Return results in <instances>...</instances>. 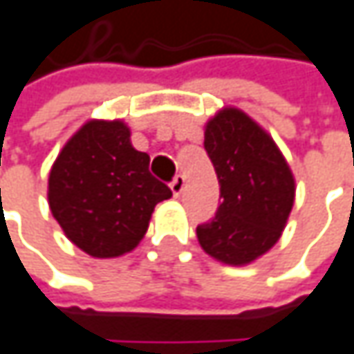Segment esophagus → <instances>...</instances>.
Segmentation results:
<instances>
[{"mask_svg": "<svg viewBox=\"0 0 354 354\" xmlns=\"http://www.w3.org/2000/svg\"><path fill=\"white\" fill-rule=\"evenodd\" d=\"M183 189H185V177H183V175H177V177L171 181V191H173L175 197H179V195L183 193Z\"/></svg>", "mask_w": 354, "mask_h": 354, "instance_id": "esophagus-1", "label": "esophagus"}]
</instances>
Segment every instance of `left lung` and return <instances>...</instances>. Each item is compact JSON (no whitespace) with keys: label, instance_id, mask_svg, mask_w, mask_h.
I'll return each instance as SVG.
<instances>
[{"label":"left lung","instance_id":"1","mask_svg":"<svg viewBox=\"0 0 354 354\" xmlns=\"http://www.w3.org/2000/svg\"><path fill=\"white\" fill-rule=\"evenodd\" d=\"M203 147L219 181L221 203L197 225L201 248L223 264L254 262L280 240L294 205V177L264 129L240 109H223L205 124Z\"/></svg>","mask_w":354,"mask_h":354}]
</instances>
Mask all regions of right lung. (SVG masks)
Instances as JSON below:
<instances>
[{"instance_id": "add662e5", "label": "right lung", "mask_w": 354, "mask_h": 354, "mask_svg": "<svg viewBox=\"0 0 354 354\" xmlns=\"http://www.w3.org/2000/svg\"><path fill=\"white\" fill-rule=\"evenodd\" d=\"M122 120H88L64 145L48 179V203L66 238L92 258H116L142 240L171 189L149 171Z\"/></svg>"}]
</instances>
